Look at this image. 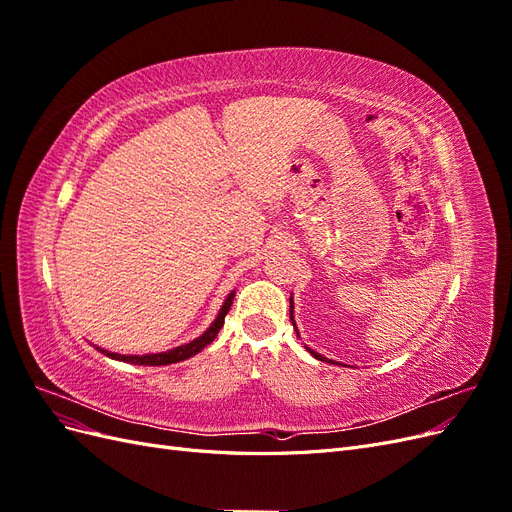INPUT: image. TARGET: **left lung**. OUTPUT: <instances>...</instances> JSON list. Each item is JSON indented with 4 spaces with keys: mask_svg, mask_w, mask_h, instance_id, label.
Listing matches in <instances>:
<instances>
[{
    "mask_svg": "<svg viewBox=\"0 0 512 512\" xmlns=\"http://www.w3.org/2000/svg\"><path fill=\"white\" fill-rule=\"evenodd\" d=\"M292 307H294V305H292V297H290V320H292V327H294V331H297V324H294V316H292ZM297 335H299V333H297ZM307 350H309V348H307ZM309 352H312L318 361H327V363L339 365V363H335V361H331V359H324V356H320V354H318V352H314V350H309Z\"/></svg>",
    "mask_w": 512,
    "mask_h": 512,
    "instance_id": "obj_1",
    "label": "left lung"
}]
</instances>
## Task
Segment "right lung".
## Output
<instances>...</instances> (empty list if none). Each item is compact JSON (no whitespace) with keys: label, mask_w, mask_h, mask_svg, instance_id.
<instances>
[{"label":"right lung","mask_w":512,"mask_h":512,"mask_svg":"<svg viewBox=\"0 0 512 512\" xmlns=\"http://www.w3.org/2000/svg\"><path fill=\"white\" fill-rule=\"evenodd\" d=\"M232 299H235V290H232V292L228 294V297H226V301H224V305H222V309H220V314H218V318L213 320L211 327H209L203 335H200V337L192 339L190 344H183V346H177V348L166 350V352H158V354H117V352H108V350H104V348H98V350H100L102 354H106L108 359L123 361V363H132V365H170V363L185 361V359H190V356L198 354L203 348H207V346L213 342V339L218 337L220 329L224 327V318H226V314L230 312Z\"/></svg>","instance_id":"obj_1"}]
</instances>
